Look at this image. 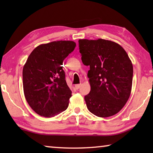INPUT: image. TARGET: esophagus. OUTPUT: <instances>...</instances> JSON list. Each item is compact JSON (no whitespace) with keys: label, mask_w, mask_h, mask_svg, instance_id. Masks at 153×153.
I'll return each mask as SVG.
<instances>
[{"label":"esophagus","mask_w":153,"mask_h":153,"mask_svg":"<svg viewBox=\"0 0 153 153\" xmlns=\"http://www.w3.org/2000/svg\"><path fill=\"white\" fill-rule=\"evenodd\" d=\"M80 86H81V84H76V85H75V88H76V90H78L79 88H80Z\"/></svg>","instance_id":"obj_1"}]
</instances>
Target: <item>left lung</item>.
Listing matches in <instances>:
<instances>
[{"instance_id": "8db88e82", "label": "left lung", "mask_w": 153, "mask_h": 153, "mask_svg": "<svg viewBox=\"0 0 153 153\" xmlns=\"http://www.w3.org/2000/svg\"><path fill=\"white\" fill-rule=\"evenodd\" d=\"M82 63L88 72L90 93L84 99L97 117H108L121 110L131 94L133 65L126 51L111 40H79Z\"/></svg>"}]
</instances>
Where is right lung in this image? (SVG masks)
I'll return each instance as SVG.
<instances>
[{
	"instance_id": "right-lung-1",
	"label": "right lung",
	"mask_w": 153,
	"mask_h": 153,
	"mask_svg": "<svg viewBox=\"0 0 153 153\" xmlns=\"http://www.w3.org/2000/svg\"><path fill=\"white\" fill-rule=\"evenodd\" d=\"M74 41H54L33 49L23 68L25 98L35 112L45 117L65 111L71 97L63 62L73 52Z\"/></svg>"
}]
</instances>
